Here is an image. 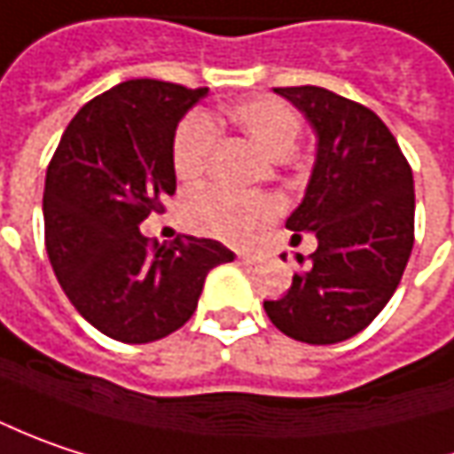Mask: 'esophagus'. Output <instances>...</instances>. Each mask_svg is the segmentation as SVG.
Returning a JSON list of instances; mask_svg holds the SVG:
<instances>
[{
  "mask_svg": "<svg viewBox=\"0 0 454 454\" xmlns=\"http://www.w3.org/2000/svg\"><path fill=\"white\" fill-rule=\"evenodd\" d=\"M238 258L242 262H255V261H258V255H255V253H247V250H242V253H238Z\"/></svg>",
  "mask_w": 454,
  "mask_h": 454,
  "instance_id": "34e87169",
  "label": "esophagus"
}]
</instances>
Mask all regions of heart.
<instances>
[{"mask_svg": "<svg viewBox=\"0 0 454 454\" xmlns=\"http://www.w3.org/2000/svg\"><path fill=\"white\" fill-rule=\"evenodd\" d=\"M224 117L245 132L258 148L284 160L288 158L301 135V114L278 97H247L239 102L230 104L224 109ZM216 145L215 122L193 112L184 117V122L176 129L170 160L173 170L184 184H193L209 168L212 153ZM281 212V201L265 193H232L224 189H199L189 193L184 201V222L196 235H209V238L227 239V242H245L261 230L265 222Z\"/></svg>", "mask_w": 454, "mask_h": 454, "instance_id": "b5f03b06", "label": "heart"}]
</instances>
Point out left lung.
Returning a JSON list of instances; mask_svg holds the SVG:
<instances>
[{"mask_svg": "<svg viewBox=\"0 0 454 454\" xmlns=\"http://www.w3.org/2000/svg\"><path fill=\"white\" fill-rule=\"evenodd\" d=\"M276 91L319 137L304 201L286 219L294 239L314 232L319 245L296 258L284 299L262 306L288 337L334 345L368 327L401 284L414 247L411 166L373 109L322 86Z\"/></svg>", "mask_w": 454, "mask_h": 454, "instance_id": "left-lung-1", "label": "left lung"}]
</instances>
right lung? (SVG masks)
I'll return each instance as SVG.
<instances>
[{
	"label": "right lung",
	"instance_id": "right-lung-1",
	"mask_svg": "<svg viewBox=\"0 0 454 454\" xmlns=\"http://www.w3.org/2000/svg\"><path fill=\"white\" fill-rule=\"evenodd\" d=\"M207 91L125 81L81 106L48 166L45 250L58 284L91 327L127 345L184 327L207 273L235 261L216 239L160 245L137 227L176 192V125Z\"/></svg>",
	"mask_w": 454,
	"mask_h": 454
}]
</instances>
